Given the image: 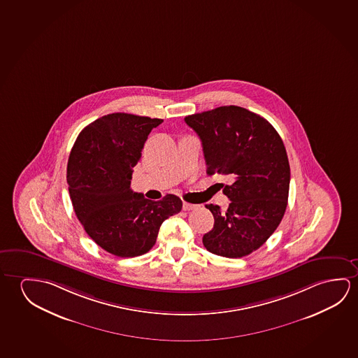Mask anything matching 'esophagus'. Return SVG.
Masks as SVG:
<instances>
[{"label": "esophagus", "instance_id": "1", "mask_svg": "<svg viewBox=\"0 0 358 358\" xmlns=\"http://www.w3.org/2000/svg\"><path fill=\"white\" fill-rule=\"evenodd\" d=\"M197 207H199L197 204L187 203V202H183V206H182L183 210H192V209L197 208Z\"/></svg>", "mask_w": 358, "mask_h": 358}]
</instances>
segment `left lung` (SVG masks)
<instances>
[{
	"label": "left lung",
	"mask_w": 358,
	"mask_h": 358,
	"mask_svg": "<svg viewBox=\"0 0 358 358\" xmlns=\"http://www.w3.org/2000/svg\"><path fill=\"white\" fill-rule=\"evenodd\" d=\"M197 132L208 175H229L223 188L231 201L226 212L206 204L215 217L203 236L210 253L242 258L262 247L285 213L290 166L280 135L264 117L228 105L185 117Z\"/></svg>",
	"instance_id": "8db88e82"
}]
</instances>
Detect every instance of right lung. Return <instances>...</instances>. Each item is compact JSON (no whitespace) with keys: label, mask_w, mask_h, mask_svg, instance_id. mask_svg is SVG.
I'll use <instances>...</instances> for the list:
<instances>
[{"label":"right lung","mask_w":358,"mask_h":358,"mask_svg":"<svg viewBox=\"0 0 358 358\" xmlns=\"http://www.w3.org/2000/svg\"><path fill=\"white\" fill-rule=\"evenodd\" d=\"M162 121L125 113L103 116L83 129L69 155L66 182L78 220L116 257L148 253L164 220L182 209L175 194L155 202L130 188L145 141Z\"/></svg>","instance_id":"right-lung-1"}]
</instances>
